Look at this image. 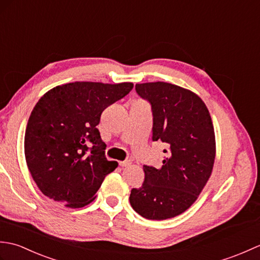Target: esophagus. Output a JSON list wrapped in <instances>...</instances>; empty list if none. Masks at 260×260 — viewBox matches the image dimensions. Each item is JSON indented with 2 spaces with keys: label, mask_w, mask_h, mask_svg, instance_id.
<instances>
[{
  "label": "esophagus",
  "mask_w": 260,
  "mask_h": 260,
  "mask_svg": "<svg viewBox=\"0 0 260 260\" xmlns=\"http://www.w3.org/2000/svg\"><path fill=\"white\" fill-rule=\"evenodd\" d=\"M131 164V162L129 161H123V162H119V165L121 168H126V167H128V165Z\"/></svg>",
  "instance_id": "esophagus-1"
}]
</instances>
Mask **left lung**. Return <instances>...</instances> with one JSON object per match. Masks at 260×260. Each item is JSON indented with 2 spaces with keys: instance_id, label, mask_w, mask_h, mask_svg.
Instances as JSON below:
<instances>
[{
  "instance_id": "obj_1",
  "label": "left lung",
  "mask_w": 260,
  "mask_h": 260,
  "mask_svg": "<svg viewBox=\"0 0 260 260\" xmlns=\"http://www.w3.org/2000/svg\"><path fill=\"white\" fill-rule=\"evenodd\" d=\"M137 95L151 104L153 142L167 145L161 169L143 165L145 179L132 189L131 206L143 218L165 220L194 202L212 172L215 140L211 116L202 99L168 82L136 84Z\"/></svg>"
}]
</instances>
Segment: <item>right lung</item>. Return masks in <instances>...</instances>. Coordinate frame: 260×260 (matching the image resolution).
I'll list each match as a JSON object with an SVG mask.
<instances>
[{
	"instance_id": "1",
	"label": "right lung",
	"mask_w": 260,
	"mask_h": 260,
	"mask_svg": "<svg viewBox=\"0 0 260 260\" xmlns=\"http://www.w3.org/2000/svg\"><path fill=\"white\" fill-rule=\"evenodd\" d=\"M132 89V82L76 81L39 99L26 125L24 154L43 194L69 208L95 199L105 176L118 165L107 161L97 125L104 110Z\"/></svg>"
}]
</instances>
